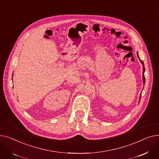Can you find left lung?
<instances>
[{
	"label": "left lung",
	"instance_id": "1",
	"mask_svg": "<svg viewBox=\"0 0 159 159\" xmlns=\"http://www.w3.org/2000/svg\"><path fill=\"white\" fill-rule=\"evenodd\" d=\"M137 57H138V58H139V55H138V53H137ZM140 61H141V63H142V64L143 65V83H144V84L145 83V76H144V71H145V67H144V62L141 60V59H140ZM140 99H141V98H140Z\"/></svg>",
	"mask_w": 159,
	"mask_h": 159
}]
</instances>
